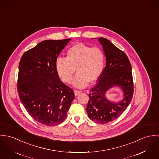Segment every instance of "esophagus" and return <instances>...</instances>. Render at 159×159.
<instances>
[{
	"mask_svg": "<svg viewBox=\"0 0 159 159\" xmlns=\"http://www.w3.org/2000/svg\"><path fill=\"white\" fill-rule=\"evenodd\" d=\"M82 91H79V90H74V94L75 96H77L79 95Z\"/></svg>",
	"mask_w": 159,
	"mask_h": 159,
	"instance_id": "esophagus-1",
	"label": "esophagus"
}]
</instances>
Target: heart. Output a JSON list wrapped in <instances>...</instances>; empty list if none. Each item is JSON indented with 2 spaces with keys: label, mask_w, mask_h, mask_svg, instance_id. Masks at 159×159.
<instances>
[{
  "label": "heart",
  "mask_w": 159,
  "mask_h": 159,
  "mask_svg": "<svg viewBox=\"0 0 159 159\" xmlns=\"http://www.w3.org/2000/svg\"><path fill=\"white\" fill-rule=\"evenodd\" d=\"M66 54V58L59 57L55 62L56 71L64 82H71L75 69L77 73L72 84L77 88L86 87L89 82H96L102 75L106 58L101 48L77 43L71 46Z\"/></svg>",
  "instance_id": "b5f03b06"
}]
</instances>
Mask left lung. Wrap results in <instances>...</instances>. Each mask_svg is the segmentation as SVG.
<instances>
[{
	"label": "left lung",
	"instance_id": "8db88e82",
	"mask_svg": "<svg viewBox=\"0 0 159 159\" xmlns=\"http://www.w3.org/2000/svg\"><path fill=\"white\" fill-rule=\"evenodd\" d=\"M106 57V66L98 83L90 89L86 108L88 117L97 123L106 124L118 118L129 105L134 94V82L130 61L123 51L108 39L99 38ZM119 86L124 91V99L118 103L108 101L106 91Z\"/></svg>",
	"mask_w": 159,
	"mask_h": 159
}]
</instances>
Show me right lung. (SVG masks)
I'll return each instance as SVG.
<instances>
[{"instance_id":"add662e5","label":"right lung","mask_w":159,"mask_h":159,"mask_svg":"<svg viewBox=\"0 0 159 159\" xmlns=\"http://www.w3.org/2000/svg\"><path fill=\"white\" fill-rule=\"evenodd\" d=\"M70 40L43 41L24 53L19 64V99L30 116L45 125L62 123L75 98L55 68L59 53Z\"/></svg>"}]
</instances>
